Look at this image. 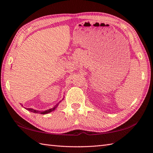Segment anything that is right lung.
<instances>
[{
    "mask_svg": "<svg viewBox=\"0 0 153 153\" xmlns=\"http://www.w3.org/2000/svg\"><path fill=\"white\" fill-rule=\"evenodd\" d=\"M57 106H58V104L57 105H56V106H54V108H51V109H49V110H46V111H39V110H34V109H33V108H26L27 110H29V111H30V112H34V113H37V114H47V113H49V112H52V111H53V110L56 108L57 107Z\"/></svg>",
    "mask_w": 153,
    "mask_h": 153,
    "instance_id": "right-lung-1",
    "label": "right lung"
}]
</instances>
